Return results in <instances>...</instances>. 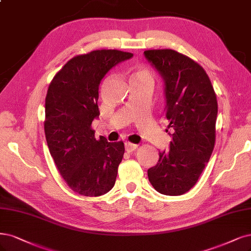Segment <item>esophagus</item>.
Segmentation results:
<instances>
[{
    "label": "esophagus",
    "instance_id": "obj_1",
    "mask_svg": "<svg viewBox=\"0 0 251 251\" xmlns=\"http://www.w3.org/2000/svg\"><path fill=\"white\" fill-rule=\"evenodd\" d=\"M125 148H126V151L127 152H132V151H136V150L138 149V145L126 141V142L125 143Z\"/></svg>",
    "mask_w": 251,
    "mask_h": 251
}]
</instances>
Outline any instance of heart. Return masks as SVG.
<instances>
[{"label": "heart", "mask_w": 251, "mask_h": 251, "mask_svg": "<svg viewBox=\"0 0 251 251\" xmlns=\"http://www.w3.org/2000/svg\"><path fill=\"white\" fill-rule=\"evenodd\" d=\"M140 79H152V74L145 66H138L132 74L131 80H140Z\"/></svg>", "instance_id": "1"}]
</instances>
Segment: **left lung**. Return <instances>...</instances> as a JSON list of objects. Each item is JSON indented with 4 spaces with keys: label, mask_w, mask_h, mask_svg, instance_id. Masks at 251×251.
<instances>
[{
    "label": "left lung",
    "mask_w": 251,
    "mask_h": 251,
    "mask_svg": "<svg viewBox=\"0 0 251 251\" xmlns=\"http://www.w3.org/2000/svg\"><path fill=\"white\" fill-rule=\"evenodd\" d=\"M145 58L165 82L170 150L159 152L148 170L152 187L164 195L188 192L209 162L216 140L218 103L209 75L194 60L170 49L148 50Z\"/></svg>",
    "instance_id": "left-lung-1"
}]
</instances>
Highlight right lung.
<instances>
[{"label": "right lung", "mask_w": 251, "mask_h": 251, "mask_svg": "<svg viewBox=\"0 0 251 251\" xmlns=\"http://www.w3.org/2000/svg\"><path fill=\"white\" fill-rule=\"evenodd\" d=\"M133 54L97 50L77 55L50 81L46 97L45 133L56 167L74 192L100 196L113 188L125 153L123 141L96 139L99 86L105 75Z\"/></svg>", "instance_id": "add662e5"}]
</instances>
